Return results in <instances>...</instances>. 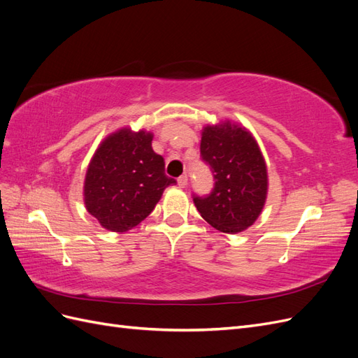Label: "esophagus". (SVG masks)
Returning a JSON list of instances; mask_svg holds the SVG:
<instances>
[{
  "mask_svg": "<svg viewBox=\"0 0 358 358\" xmlns=\"http://www.w3.org/2000/svg\"><path fill=\"white\" fill-rule=\"evenodd\" d=\"M178 185L180 188H185L188 185V176L187 175H182L179 179H178Z\"/></svg>",
  "mask_w": 358,
  "mask_h": 358,
  "instance_id": "34e87169",
  "label": "esophagus"
}]
</instances>
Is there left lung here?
<instances>
[{
	"mask_svg": "<svg viewBox=\"0 0 358 358\" xmlns=\"http://www.w3.org/2000/svg\"><path fill=\"white\" fill-rule=\"evenodd\" d=\"M200 152L215 173L209 196H194L201 218L221 233L246 230L262 213L268 189L267 166L257 140L245 127L222 121L203 128Z\"/></svg>",
	"mask_w": 358,
	"mask_h": 358,
	"instance_id": "obj_1",
	"label": "left lung"
}]
</instances>
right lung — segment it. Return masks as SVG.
<instances>
[{"instance_id": "obj_1", "label": "right lung", "mask_w": 358, "mask_h": 358, "mask_svg": "<svg viewBox=\"0 0 358 358\" xmlns=\"http://www.w3.org/2000/svg\"><path fill=\"white\" fill-rule=\"evenodd\" d=\"M154 134L121 128L107 136L90 161L83 183L86 210L103 229L124 233L155 209L176 180L166 176L164 158L152 149Z\"/></svg>"}]
</instances>
